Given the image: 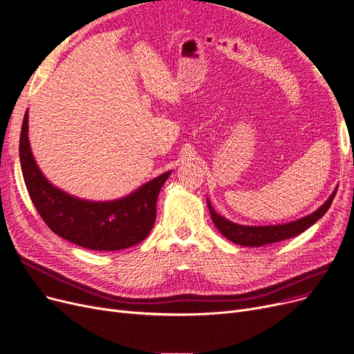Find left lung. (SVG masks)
<instances>
[{
  "label": "left lung",
  "instance_id": "left-lung-1",
  "mask_svg": "<svg viewBox=\"0 0 354 354\" xmlns=\"http://www.w3.org/2000/svg\"><path fill=\"white\" fill-rule=\"evenodd\" d=\"M336 193H337V189H335V192L331 193L327 201L322 207H319L315 213H311L292 223L276 224V225H241L227 220L225 217L216 213L209 198H207V205H209L210 216L214 225L218 228V232L225 239L245 247H261V245L277 243L290 237H296L304 230H307L310 225H313L319 218H322L326 214V212L330 209L331 201H333Z\"/></svg>",
  "mask_w": 354,
  "mask_h": 354
}]
</instances>
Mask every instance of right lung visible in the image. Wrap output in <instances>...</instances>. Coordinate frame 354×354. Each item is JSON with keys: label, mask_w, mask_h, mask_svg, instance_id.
Here are the masks:
<instances>
[{"label": "right lung", "mask_w": 354, "mask_h": 354, "mask_svg": "<svg viewBox=\"0 0 354 354\" xmlns=\"http://www.w3.org/2000/svg\"><path fill=\"white\" fill-rule=\"evenodd\" d=\"M19 162L41 218L57 236L97 252L122 250L150 234L158 193L171 173H164L129 196L111 201L74 197L53 185L38 169L28 141V110L21 127Z\"/></svg>", "instance_id": "1"}]
</instances>
